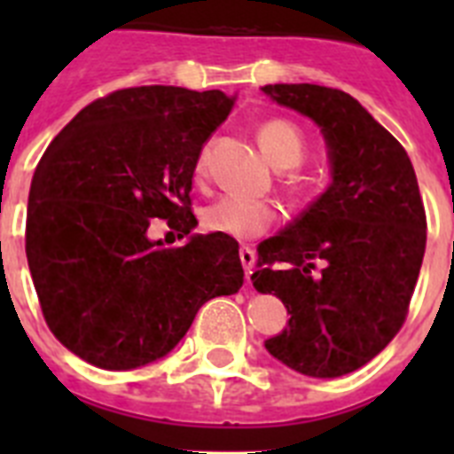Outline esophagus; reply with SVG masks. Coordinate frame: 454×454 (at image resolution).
Instances as JSON below:
<instances>
[{"instance_id":"esophagus-1","label":"esophagus","mask_w":454,"mask_h":454,"mask_svg":"<svg viewBox=\"0 0 454 454\" xmlns=\"http://www.w3.org/2000/svg\"><path fill=\"white\" fill-rule=\"evenodd\" d=\"M239 256H240V263H243V270H246V277H250L252 268H254V263H256L254 250H252L250 246H243V247H240Z\"/></svg>"}]
</instances>
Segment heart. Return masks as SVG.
Returning <instances> with one entry per match:
<instances>
[{
	"label": "heart",
	"instance_id": "1",
	"mask_svg": "<svg viewBox=\"0 0 454 454\" xmlns=\"http://www.w3.org/2000/svg\"><path fill=\"white\" fill-rule=\"evenodd\" d=\"M259 145L266 152L275 168H298L307 154V140L302 131L284 118H272L256 131ZM207 175V150L200 152L195 161V179ZM277 220V208L268 202L240 198V195H223L204 207L202 224L204 230L214 234L231 236V239H254L272 227Z\"/></svg>",
	"mask_w": 454,
	"mask_h": 454
}]
</instances>
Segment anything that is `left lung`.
<instances>
[{"label": "left lung", "instance_id": "left-lung-1", "mask_svg": "<svg viewBox=\"0 0 454 454\" xmlns=\"http://www.w3.org/2000/svg\"><path fill=\"white\" fill-rule=\"evenodd\" d=\"M263 92L318 124L332 168L327 191L256 247L252 284L291 314L266 350L302 375H348L380 355L407 318L427 240L414 166L348 92L316 83Z\"/></svg>", "mask_w": 454, "mask_h": 454}]
</instances>
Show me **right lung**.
<instances>
[{"mask_svg":"<svg viewBox=\"0 0 454 454\" xmlns=\"http://www.w3.org/2000/svg\"><path fill=\"white\" fill-rule=\"evenodd\" d=\"M231 104L220 90L122 88L82 108L31 179L27 262L51 334L83 362L131 371L177 346L204 302L243 286L239 243L192 234L163 248L146 236L168 219L180 238L195 161Z\"/></svg>","mask_w":454,"mask_h":454,"instance_id":"1","label":"right lung"}]
</instances>
